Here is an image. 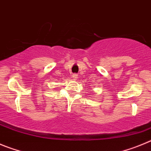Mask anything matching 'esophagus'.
<instances>
[{"label":"esophagus","instance_id":"esophagus-1","mask_svg":"<svg viewBox=\"0 0 151 151\" xmlns=\"http://www.w3.org/2000/svg\"><path fill=\"white\" fill-rule=\"evenodd\" d=\"M72 77H73V78H74V80H77V79L78 78V75H77V74H73Z\"/></svg>","mask_w":151,"mask_h":151}]
</instances>
